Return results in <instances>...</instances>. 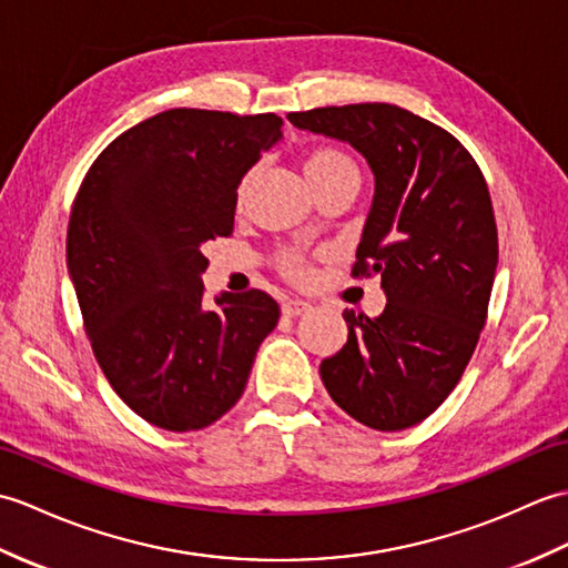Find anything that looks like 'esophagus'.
I'll list each match as a JSON object with an SVG mask.
<instances>
[{
	"mask_svg": "<svg viewBox=\"0 0 568 568\" xmlns=\"http://www.w3.org/2000/svg\"><path fill=\"white\" fill-rule=\"evenodd\" d=\"M308 311H311V304H306V301H301V298H288V301H284V306H282V313L288 318L304 316V313H308Z\"/></svg>",
	"mask_w": 568,
	"mask_h": 568,
	"instance_id": "obj_1",
	"label": "esophagus"
}]
</instances>
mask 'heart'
Returning <instances> with one entry per match:
<instances>
[{
	"label": "heart",
	"mask_w": 568,
	"mask_h": 568,
	"mask_svg": "<svg viewBox=\"0 0 568 568\" xmlns=\"http://www.w3.org/2000/svg\"><path fill=\"white\" fill-rule=\"evenodd\" d=\"M304 174L311 189L323 186L327 182L345 180V178L359 180V170L355 165V160H352L345 150L333 148V145H318L308 150L304 158ZM245 192H247V178L241 182V186H237V204H243ZM276 267H280L282 274L294 282H306L311 276L306 257L296 250H284L282 255L276 257Z\"/></svg>",
	"instance_id": "obj_1"
}]
</instances>
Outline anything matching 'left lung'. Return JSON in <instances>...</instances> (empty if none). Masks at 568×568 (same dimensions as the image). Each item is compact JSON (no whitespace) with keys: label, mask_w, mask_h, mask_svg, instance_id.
<instances>
[{"label":"left lung","mask_w":568,"mask_h":568,"mask_svg":"<svg viewBox=\"0 0 568 568\" xmlns=\"http://www.w3.org/2000/svg\"><path fill=\"white\" fill-rule=\"evenodd\" d=\"M296 129L345 141L374 172L352 276L382 274V316L345 311L347 343L321 362L327 394L382 433L439 408L469 364L498 264L488 186L455 135L394 104L288 113Z\"/></svg>","instance_id":"obj_1"}]
</instances>
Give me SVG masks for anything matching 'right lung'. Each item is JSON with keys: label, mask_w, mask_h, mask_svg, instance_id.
Masks as SVG:
<instances>
[{"label": "right lung", "mask_w": 568, "mask_h": 568, "mask_svg": "<svg viewBox=\"0 0 568 568\" xmlns=\"http://www.w3.org/2000/svg\"><path fill=\"white\" fill-rule=\"evenodd\" d=\"M276 113L170 109L121 133L84 174L68 270L94 357L121 400L170 433L243 396L280 304L250 288L204 306L201 245L233 233L237 184L282 138Z\"/></svg>", "instance_id": "add662e5"}]
</instances>
